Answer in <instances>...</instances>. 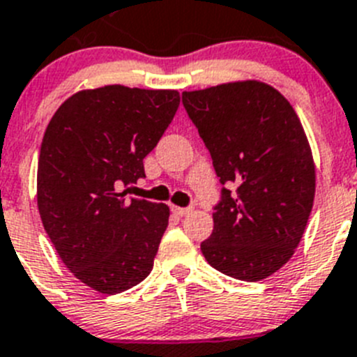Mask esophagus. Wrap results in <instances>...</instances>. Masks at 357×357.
<instances>
[{"mask_svg": "<svg viewBox=\"0 0 357 357\" xmlns=\"http://www.w3.org/2000/svg\"><path fill=\"white\" fill-rule=\"evenodd\" d=\"M170 208H172V212L176 213V215H188V213L192 212V208L190 206H176V204H172V206H170Z\"/></svg>", "mask_w": 357, "mask_h": 357, "instance_id": "obj_1", "label": "esophagus"}]
</instances>
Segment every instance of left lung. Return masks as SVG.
Segmentation results:
<instances>
[{
    "mask_svg": "<svg viewBox=\"0 0 357 357\" xmlns=\"http://www.w3.org/2000/svg\"><path fill=\"white\" fill-rule=\"evenodd\" d=\"M183 105L222 185L201 252L228 277L262 280L293 257L314 201V161L298 114L259 80L185 91Z\"/></svg>",
    "mask_w": 357,
    "mask_h": 357,
    "instance_id": "8db88e82",
    "label": "left lung"
}]
</instances>
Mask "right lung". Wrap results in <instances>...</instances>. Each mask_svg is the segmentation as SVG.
<instances>
[{
  "label": "right lung",
  "mask_w": 357,
  "mask_h": 357,
  "mask_svg": "<svg viewBox=\"0 0 357 357\" xmlns=\"http://www.w3.org/2000/svg\"><path fill=\"white\" fill-rule=\"evenodd\" d=\"M179 105L174 89L114 84L71 95L50 120L37 163V206L50 241L86 286L116 294L154 264L169 206L127 199L144 158Z\"/></svg>",
  "instance_id": "add662e5"
}]
</instances>
